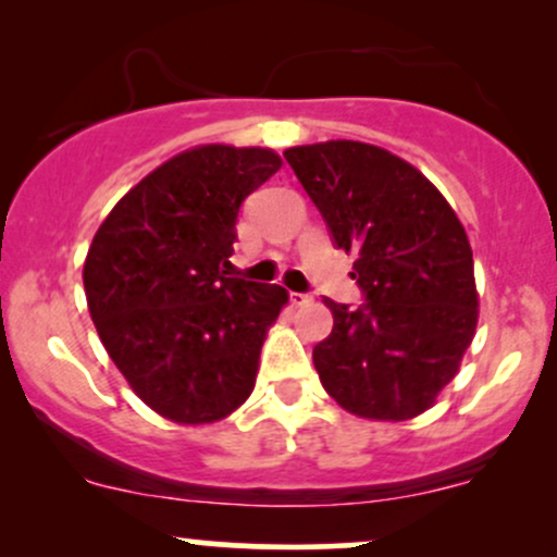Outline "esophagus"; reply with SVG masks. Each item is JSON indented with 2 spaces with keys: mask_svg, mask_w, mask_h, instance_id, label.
I'll list each match as a JSON object with an SVG mask.
<instances>
[{
  "mask_svg": "<svg viewBox=\"0 0 557 557\" xmlns=\"http://www.w3.org/2000/svg\"><path fill=\"white\" fill-rule=\"evenodd\" d=\"M290 300L293 306H309L314 304V296H311V293H290Z\"/></svg>",
  "mask_w": 557,
  "mask_h": 557,
  "instance_id": "1",
  "label": "esophagus"
}]
</instances>
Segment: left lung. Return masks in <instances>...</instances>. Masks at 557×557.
<instances>
[{"label": "left lung", "instance_id": "8db88e82", "mask_svg": "<svg viewBox=\"0 0 557 557\" xmlns=\"http://www.w3.org/2000/svg\"><path fill=\"white\" fill-rule=\"evenodd\" d=\"M327 222L332 243L354 253L363 304L324 298L330 337L314 345L327 393L363 419L424 413L474 341V259L450 203L417 168L361 140L285 151Z\"/></svg>", "mask_w": 557, "mask_h": 557}]
</instances>
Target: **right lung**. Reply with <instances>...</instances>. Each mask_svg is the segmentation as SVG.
<instances>
[{"mask_svg": "<svg viewBox=\"0 0 557 557\" xmlns=\"http://www.w3.org/2000/svg\"><path fill=\"white\" fill-rule=\"evenodd\" d=\"M280 164L270 149L198 146L146 175L96 230L83 264L88 311L159 417L212 424L251 395L287 290L227 267L240 203Z\"/></svg>", "mask_w": 557, "mask_h": 557, "instance_id": "obj_1", "label": "right lung"}]
</instances>
